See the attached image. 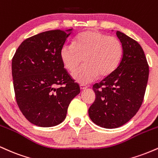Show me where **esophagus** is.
<instances>
[{
	"mask_svg": "<svg viewBox=\"0 0 158 158\" xmlns=\"http://www.w3.org/2000/svg\"><path fill=\"white\" fill-rule=\"evenodd\" d=\"M79 87H80V89L81 90H85V89H86L87 88H88V86H87V85H82V84L80 85V86H79Z\"/></svg>",
	"mask_w": 158,
	"mask_h": 158,
	"instance_id": "obj_1",
	"label": "esophagus"
}]
</instances>
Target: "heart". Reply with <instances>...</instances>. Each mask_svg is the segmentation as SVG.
<instances>
[{
  "instance_id": "1",
  "label": "heart",
  "mask_w": 158,
  "mask_h": 158,
  "mask_svg": "<svg viewBox=\"0 0 158 158\" xmlns=\"http://www.w3.org/2000/svg\"><path fill=\"white\" fill-rule=\"evenodd\" d=\"M123 52V44L117 37L88 30L79 34L73 44L63 45L60 57L70 72L75 71L83 59L85 64L72 77L77 82L86 84L95 80L98 76L110 75L118 66Z\"/></svg>"
}]
</instances>
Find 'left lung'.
Wrapping results in <instances>:
<instances>
[{
    "instance_id": "1",
    "label": "left lung",
    "mask_w": 158,
    "mask_h": 158,
    "mask_svg": "<svg viewBox=\"0 0 158 158\" xmlns=\"http://www.w3.org/2000/svg\"><path fill=\"white\" fill-rule=\"evenodd\" d=\"M123 44L120 62L110 75L93 86L95 101L88 109L90 119L106 128L122 126L140 108L148 79V65L137 41L120 31Z\"/></svg>"
}]
</instances>
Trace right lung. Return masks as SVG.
Returning <instances> with one entry per match:
<instances>
[{
	"label": "right lung",
	"instance_id": "add662e5",
	"mask_svg": "<svg viewBox=\"0 0 158 158\" xmlns=\"http://www.w3.org/2000/svg\"><path fill=\"white\" fill-rule=\"evenodd\" d=\"M72 31L49 30L28 38L12 58L16 102L27 120L37 126L62 123L69 104L80 93L60 57L61 49Z\"/></svg>",
	"mask_w": 158,
	"mask_h": 158
}]
</instances>
